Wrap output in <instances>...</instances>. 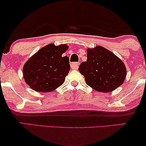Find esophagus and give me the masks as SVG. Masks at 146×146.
Returning a JSON list of instances; mask_svg holds the SVG:
<instances>
[{
  "mask_svg": "<svg viewBox=\"0 0 146 146\" xmlns=\"http://www.w3.org/2000/svg\"><path fill=\"white\" fill-rule=\"evenodd\" d=\"M80 65V63L79 62H72L70 64V66L72 68V69H78V68Z\"/></svg>",
  "mask_w": 146,
  "mask_h": 146,
  "instance_id": "34e87169",
  "label": "esophagus"
}]
</instances>
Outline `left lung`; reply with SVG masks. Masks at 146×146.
Here are the masks:
<instances>
[{
  "instance_id": "left-lung-1",
  "label": "left lung",
  "mask_w": 146,
  "mask_h": 146,
  "mask_svg": "<svg viewBox=\"0 0 146 146\" xmlns=\"http://www.w3.org/2000/svg\"><path fill=\"white\" fill-rule=\"evenodd\" d=\"M78 70L89 86L101 92L114 90L122 84L127 74L124 63L101 46L87 49V60L80 64Z\"/></svg>"
}]
</instances>
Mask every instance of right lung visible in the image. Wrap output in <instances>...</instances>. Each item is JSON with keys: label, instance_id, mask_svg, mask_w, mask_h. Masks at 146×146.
Returning <instances> with one entry per match:
<instances>
[{"label": "right lung", "instance_id": "1", "mask_svg": "<svg viewBox=\"0 0 146 146\" xmlns=\"http://www.w3.org/2000/svg\"><path fill=\"white\" fill-rule=\"evenodd\" d=\"M68 48L50 44L39 50L24 65L26 83L39 92H50L62 84L70 70L69 58L62 56Z\"/></svg>", "mask_w": 146, "mask_h": 146}]
</instances>
